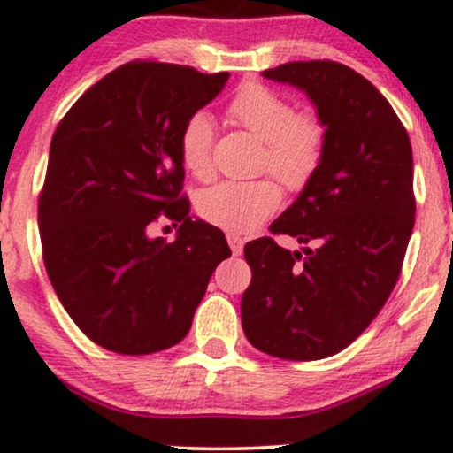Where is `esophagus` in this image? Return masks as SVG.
<instances>
[{"label":"esophagus","instance_id":"1","mask_svg":"<svg viewBox=\"0 0 453 453\" xmlns=\"http://www.w3.org/2000/svg\"><path fill=\"white\" fill-rule=\"evenodd\" d=\"M227 244H230L234 256H241L242 247H244L242 236H238V234H227Z\"/></svg>","mask_w":453,"mask_h":453}]
</instances>
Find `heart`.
<instances>
[{
	"label": "heart",
	"instance_id": "b5f03b06",
	"mask_svg": "<svg viewBox=\"0 0 453 453\" xmlns=\"http://www.w3.org/2000/svg\"><path fill=\"white\" fill-rule=\"evenodd\" d=\"M227 112L238 126L262 140L259 168L270 170L285 189L303 191L324 164L327 126L315 111L296 112L292 102L280 93L249 82L236 91ZM212 127L206 112L191 114L179 136V155L185 170L196 179H209L212 173ZM279 183L270 176L253 180H221L197 197L202 219L230 234L256 230L279 209Z\"/></svg>",
	"mask_w": 453,
	"mask_h": 453
}]
</instances>
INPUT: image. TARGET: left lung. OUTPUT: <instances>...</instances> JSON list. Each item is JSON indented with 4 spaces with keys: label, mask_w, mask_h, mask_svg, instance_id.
Wrapping results in <instances>:
<instances>
[{
    "label": "left lung",
    "mask_w": 453,
    "mask_h": 453,
    "mask_svg": "<svg viewBox=\"0 0 453 453\" xmlns=\"http://www.w3.org/2000/svg\"><path fill=\"white\" fill-rule=\"evenodd\" d=\"M300 87L327 126L315 179L244 244L251 283L241 303L249 342L283 360H321L351 345L388 303L415 223L413 153L407 129L371 81L330 59L262 72Z\"/></svg>",
    "instance_id": "left-lung-1"
}]
</instances>
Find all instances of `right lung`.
Returning <instances> with one entry per match:
<instances>
[{
	"mask_svg": "<svg viewBox=\"0 0 453 453\" xmlns=\"http://www.w3.org/2000/svg\"><path fill=\"white\" fill-rule=\"evenodd\" d=\"M230 78L136 59L89 87L57 126L38 197L42 259L85 336L149 356L187 336L212 270L230 257L215 226L189 217L179 136ZM177 241L148 238L155 222Z\"/></svg>",
	"mask_w": 453,
	"mask_h": 453,
	"instance_id": "add662e5",
	"label": "right lung"
}]
</instances>
